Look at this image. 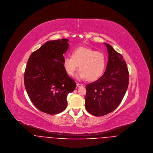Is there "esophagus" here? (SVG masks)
Segmentation results:
<instances>
[{"mask_svg":"<svg viewBox=\"0 0 153 153\" xmlns=\"http://www.w3.org/2000/svg\"><path fill=\"white\" fill-rule=\"evenodd\" d=\"M76 87L78 88L82 87H83V85L81 84H79V83H77L76 84Z\"/></svg>","mask_w":153,"mask_h":153,"instance_id":"esophagus-1","label":"esophagus"}]
</instances>
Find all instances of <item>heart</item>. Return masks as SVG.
I'll return each instance as SVG.
<instances>
[{
	"mask_svg": "<svg viewBox=\"0 0 153 153\" xmlns=\"http://www.w3.org/2000/svg\"><path fill=\"white\" fill-rule=\"evenodd\" d=\"M78 77L88 81L98 80L103 75L106 66L104 54L88 47H78L74 49L71 56H66L63 61V66L66 74L74 75L78 69Z\"/></svg>",
	"mask_w": 153,
	"mask_h": 153,
	"instance_id": "obj_1",
	"label": "heart"
}]
</instances>
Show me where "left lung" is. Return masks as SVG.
Wrapping results in <instances>:
<instances>
[{
    "label": "left lung",
    "mask_w": 153,
    "mask_h": 153,
    "mask_svg": "<svg viewBox=\"0 0 153 153\" xmlns=\"http://www.w3.org/2000/svg\"><path fill=\"white\" fill-rule=\"evenodd\" d=\"M108 61L104 75L86 85L85 108L97 117L107 115L120 105L127 91L129 73L123 56L108 44Z\"/></svg>",
    "instance_id": "left-lung-1"
}]
</instances>
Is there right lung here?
Here are the masks:
<instances>
[{"label": "right lung", "mask_w": 153, "mask_h": 153, "mask_svg": "<svg viewBox=\"0 0 153 153\" xmlns=\"http://www.w3.org/2000/svg\"><path fill=\"white\" fill-rule=\"evenodd\" d=\"M68 42L66 39L46 42L30 55L26 66L24 84L28 96L38 109L48 114L64 111L68 94L76 88L63 66Z\"/></svg>", "instance_id": "1"}]
</instances>
